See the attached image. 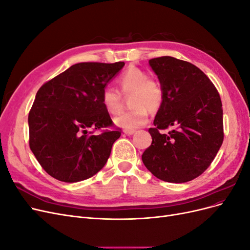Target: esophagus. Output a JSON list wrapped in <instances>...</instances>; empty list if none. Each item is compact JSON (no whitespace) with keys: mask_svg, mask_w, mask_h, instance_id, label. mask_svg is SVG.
<instances>
[{"mask_svg":"<svg viewBox=\"0 0 250 250\" xmlns=\"http://www.w3.org/2000/svg\"><path fill=\"white\" fill-rule=\"evenodd\" d=\"M134 132H135V130H132V129H125V130H124V133L127 134V135H131V134H133Z\"/></svg>","mask_w":250,"mask_h":250,"instance_id":"esophagus-1","label":"esophagus"}]
</instances>
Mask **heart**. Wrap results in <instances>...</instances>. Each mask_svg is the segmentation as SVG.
<instances>
[{
    "instance_id": "obj_1",
    "label": "heart",
    "mask_w": 250,
    "mask_h": 250,
    "mask_svg": "<svg viewBox=\"0 0 250 250\" xmlns=\"http://www.w3.org/2000/svg\"><path fill=\"white\" fill-rule=\"evenodd\" d=\"M118 85L124 96L132 94L130 104L132 109L122 112L115 118V123L126 129H137L145 125L149 119V111L155 112L164 101V88L157 80L148 77V74L138 67H129L120 75ZM103 107L111 115L122 108V96L118 89L105 86L101 94Z\"/></svg>"
}]
</instances>
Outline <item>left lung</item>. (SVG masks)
Here are the masks:
<instances>
[{
    "label": "left lung",
    "mask_w": 250,
    "mask_h": 250,
    "mask_svg": "<svg viewBox=\"0 0 250 250\" xmlns=\"http://www.w3.org/2000/svg\"><path fill=\"white\" fill-rule=\"evenodd\" d=\"M164 88V101L154 127L149 128L151 145L142 161L158 179L181 184L206 171L220 149L223 110L220 95L197 66L171 56L149 60ZM172 127L167 135L163 130Z\"/></svg>",
    "instance_id": "1"
}]
</instances>
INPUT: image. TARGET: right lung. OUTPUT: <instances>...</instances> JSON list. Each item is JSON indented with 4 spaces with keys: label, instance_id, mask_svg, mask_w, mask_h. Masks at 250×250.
I'll return each instance as SVG.
<instances>
[{
    "label": "right lung",
    "instance_id": "obj_1",
    "mask_svg": "<svg viewBox=\"0 0 250 250\" xmlns=\"http://www.w3.org/2000/svg\"><path fill=\"white\" fill-rule=\"evenodd\" d=\"M124 64L76 63L39 89L28 117L29 146L52 177L77 183L106 164L121 129L103 107L101 94Z\"/></svg>",
    "mask_w": 250,
    "mask_h": 250
}]
</instances>
